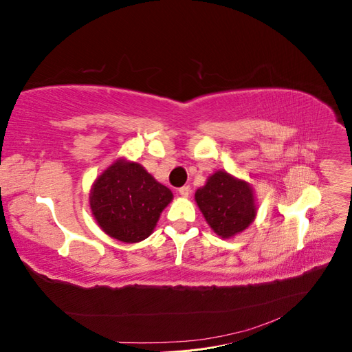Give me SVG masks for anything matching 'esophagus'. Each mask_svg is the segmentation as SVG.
<instances>
[{
  "mask_svg": "<svg viewBox=\"0 0 352 352\" xmlns=\"http://www.w3.org/2000/svg\"><path fill=\"white\" fill-rule=\"evenodd\" d=\"M177 192H179V195H180V197H189V194H190V188H189V186H182V188H179V189H177Z\"/></svg>",
  "mask_w": 352,
  "mask_h": 352,
  "instance_id": "34e87169",
  "label": "esophagus"
}]
</instances>
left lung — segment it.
<instances>
[{"instance_id": "1", "label": "left lung", "mask_w": 352, "mask_h": 352, "mask_svg": "<svg viewBox=\"0 0 352 352\" xmlns=\"http://www.w3.org/2000/svg\"><path fill=\"white\" fill-rule=\"evenodd\" d=\"M195 201L210 228L221 238L247 229L257 212L250 185L221 170L197 190Z\"/></svg>"}]
</instances>
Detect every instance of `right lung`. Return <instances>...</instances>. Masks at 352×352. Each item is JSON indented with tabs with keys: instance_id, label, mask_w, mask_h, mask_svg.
<instances>
[{
	"instance_id": "obj_1",
	"label": "right lung",
	"mask_w": 352,
	"mask_h": 352,
	"mask_svg": "<svg viewBox=\"0 0 352 352\" xmlns=\"http://www.w3.org/2000/svg\"><path fill=\"white\" fill-rule=\"evenodd\" d=\"M172 190L138 163L116 162L95 180L91 210L100 228L111 238L133 243L153 233Z\"/></svg>"
}]
</instances>
